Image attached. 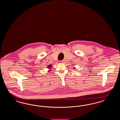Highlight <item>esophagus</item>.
Here are the masks:
<instances>
[{"label":"esophagus","instance_id":"34e87169","mask_svg":"<svg viewBox=\"0 0 120 120\" xmlns=\"http://www.w3.org/2000/svg\"><path fill=\"white\" fill-rule=\"evenodd\" d=\"M59 63H63L64 62V61L63 60H61V61H58Z\"/></svg>","mask_w":120,"mask_h":120}]
</instances>
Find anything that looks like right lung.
I'll return each mask as SVG.
<instances>
[{
    "label": "right lung",
    "mask_w": 120,
    "mask_h": 120,
    "mask_svg": "<svg viewBox=\"0 0 120 120\" xmlns=\"http://www.w3.org/2000/svg\"><path fill=\"white\" fill-rule=\"evenodd\" d=\"M49 66V67H51V65H49V66Z\"/></svg>",
    "instance_id": "obj_1"
}]
</instances>
